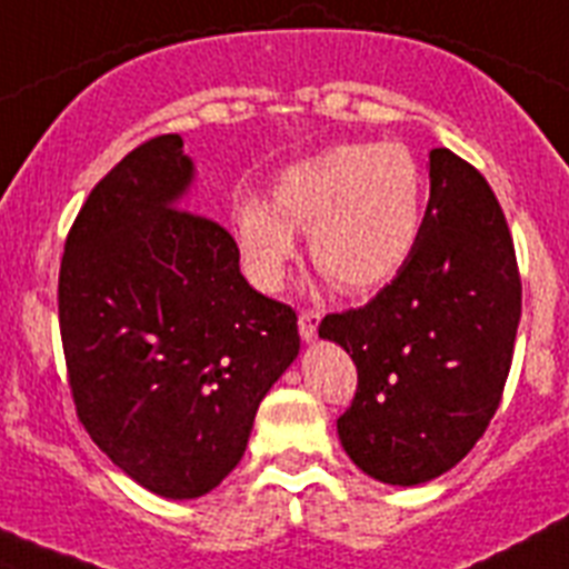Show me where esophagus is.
<instances>
[{
	"label": "esophagus",
	"mask_w": 569,
	"mask_h": 569,
	"mask_svg": "<svg viewBox=\"0 0 569 569\" xmlns=\"http://www.w3.org/2000/svg\"><path fill=\"white\" fill-rule=\"evenodd\" d=\"M318 323H321V312L318 309H303L298 318V329L303 341H315L318 338Z\"/></svg>",
	"instance_id": "esophagus-1"
}]
</instances>
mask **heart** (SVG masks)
I'll list each match as a JSON object with an SVG mask.
<instances>
[{"label": "heart", "mask_w": 569, "mask_h": 569, "mask_svg": "<svg viewBox=\"0 0 569 569\" xmlns=\"http://www.w3.org/2000/svg\"><path fill=\"white\" fill-rule=\"evenodd\" d=\"M274 204L237 196L231 226L251 283L274 292L312 231V260L343 292H373L408 266L422 237L425 190L399 144H341L286 167Z\"/></svg>", "instance_id": "b5f03b06"}]
</instances>
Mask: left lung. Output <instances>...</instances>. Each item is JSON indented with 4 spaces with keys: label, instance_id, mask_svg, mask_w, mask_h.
Segmentation results:
<instances>
[{
    "label": "left lung",
    "instance_id": "left-lung-1",
    "mask_svg": "<svg viewBox=\"0 0 569 569\" xmlns=\"http://www.w3.org/2000/svg\"><path fill=\"white\" fill-rule=\"evenodd\" d=\"M518 321V260L498 199L480 170L437 147L408 266L370 303L318 327L358 370L338 417L350 460L390 486L455 469L498 410Z\"/></svg>",
    "mask_w": 569,
    "mask_h": 569
}]
</instances>
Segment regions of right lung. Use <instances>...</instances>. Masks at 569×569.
I'll list each match as a JSON object with an SVG mask.
<instances>
[{"label":"right lung","mask_w":569,"mask_h":569,"mask_svg":"<svg viewBox=\"0 0 569 569\" xmlns=\"http://www.w3.org/2000/svg\"><path fill=\"white\" fill-rule=\"evenodd\" d=\"M190 181L181 136L127 152L80 208L57 286L78 419L123 475L173 500L231 475L300 350L298 315L248 286L231 233L179 208Z\"/></svg>","instance_id":"add662e5"}]
</instances>
